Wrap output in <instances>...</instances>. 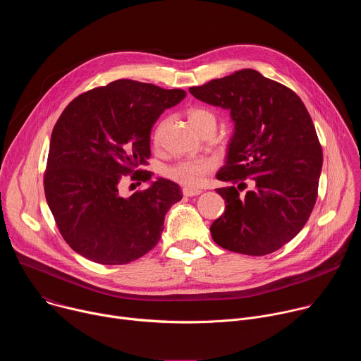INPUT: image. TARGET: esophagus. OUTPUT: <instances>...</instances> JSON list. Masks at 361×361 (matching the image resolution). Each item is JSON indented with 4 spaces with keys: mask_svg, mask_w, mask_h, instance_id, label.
I'll return each instance as SVG.
<instances>
[{
    "mask_svg": "<svg viewBox=\"0 0 361 361\" xmlns=\"http://www.w3.org/2000/svg\"><path fill=\"white\" fill-rule=\"evenodd\" d=\"M183 194H184L185 197H194V195H198V194H201V190H200V188L184 187V188H183Z\"/></svg>",
    "mask_w": 361,
    "mask_h": 361,
    "instance_id": "obj_1",
    "label": "esophagus"
}]
</instances>
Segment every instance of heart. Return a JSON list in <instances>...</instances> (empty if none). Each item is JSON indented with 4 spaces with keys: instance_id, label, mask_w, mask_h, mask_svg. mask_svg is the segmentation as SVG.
<instances>
[{
    "instance_id": "1",
    "label": "heart",
    "mask_w": 361,
    "mask_h": 361,
    "mask_svg": "<svg viewBox=\"0 0 361 361\" xmlns=\"http://www.w3.org/2000/svg\"><path fill=\"white\" fill-rule=\"evenodd\" d=\"M188 121L191 127L198 131L202 127L213 126L216 127L217 120L216 116L205 109H190L187 111ZM216 167V161L212 159H195V160H184L173 164L166 170V176L173 181L185 185V187H197L202 183V177L210 173Z\"/></svg>"
}]
</instances>
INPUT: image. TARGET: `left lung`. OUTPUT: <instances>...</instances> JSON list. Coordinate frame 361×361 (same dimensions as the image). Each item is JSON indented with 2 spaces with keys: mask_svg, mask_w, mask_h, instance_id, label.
Returning a JSON list of instances; mask_svg holds the SVG:
<instances>
[{
  "mask_svg": "<svg viewBox=\"0 0 361 361\" xmlns=\"http://www.w3.org/2000/svg\"><path fill=\"white\" fill-rule=\"evenodd\" d=\"M197 99L230 111L234 134L216 191L224 213L212 224L223 248L266 255L293 240L317 200L323 151L305 106L286 85L255 70L188 90ZM252 190L243 193L246 181Z\"/></svg>",
  "mask_w": 361,
  "mask_h": 361,
  "instance_id": "obj_1",
  "label": "left lung"
}]
</instances>
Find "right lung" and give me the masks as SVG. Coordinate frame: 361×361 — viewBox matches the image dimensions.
I'll return each instance as SVG.
<instances>
[{
	"mask_svg": "<svg viewBox=\"0 0 361 361\" xmlns=\"http://www.w3.org/2000/svg\"><path fill=\"white\" fill-rule=\"evenodd\" d=\"M180 88L117 80L90 90L66 107L51 134L44 191L67 244L85 259L127 264L160 241L164 217L183 198L178 184L151 181V128L184 99ZM149 187L121 197L123 175ZM141 184V183H140Z\"/></svg>",
	"mask_w": 361,
	"mask_h": 361,
	"instance_id": "obj_1",
	"label": "right lung"
}]
</instances>
